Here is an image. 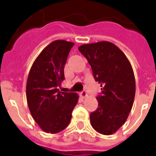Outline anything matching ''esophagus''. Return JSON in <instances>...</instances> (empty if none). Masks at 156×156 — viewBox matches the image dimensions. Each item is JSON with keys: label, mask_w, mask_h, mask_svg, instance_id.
Segmentation results:
<instances>
[{"label": "esophagus", "mask_w": 156, "mask_h": 156, "mask_svg": "<svg viewBox=\"0 0 156 156\" xmlns=\"http://www.w3.org/2000/svg\"><path fill=\"white\" fill-rule=\"evenodd\" d=\"M80 96L82 98H83L87 97V93L86 90H83V91L80 93Z\"/></svg>", "instance_id": "1"}]
</instances>
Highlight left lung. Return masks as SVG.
I'll use <instances>...</instances> for the list:
<instances>
[{
	"label": "left lung",
	"mask_w": 156,
	"mask_h": 156,
	"mask_svg": "<svg viewBox=\"0 0 156 156\" xmlns=\"http://www.w3.org/2000/svg\"><path fill=\"white\" fill-rule=\"evenodd\" d=\"M78 49L101 87L97 97L98 108L90 114L92 127L101 134H112L124 124L133 104L136 85L131 65L124 53L108 41L83 44Z\"/></svg>",
	"instance_id": "obj_1"
}]
</instances>
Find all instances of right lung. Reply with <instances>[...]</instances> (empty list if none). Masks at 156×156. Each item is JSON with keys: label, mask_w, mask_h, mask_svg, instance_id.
<instances>
[{"label": "right lung", "mask_w": 156, "mask_h": 156, "mask_svg": "<svg viewBox=\"0 0 156 156\" xmlns=\"http://www.w3.org/2000/svg\"><path fill=\"white\" fill-rule=\"evenodd\" d=\"M74 43L58 40L41 52L33 63L27 83V100L32 116L46 133L66 128L77 104L76 93H66L58 87L65 79L64 68Z\"/></svg>", "instance_id": "add662e5"}]
</instances>
